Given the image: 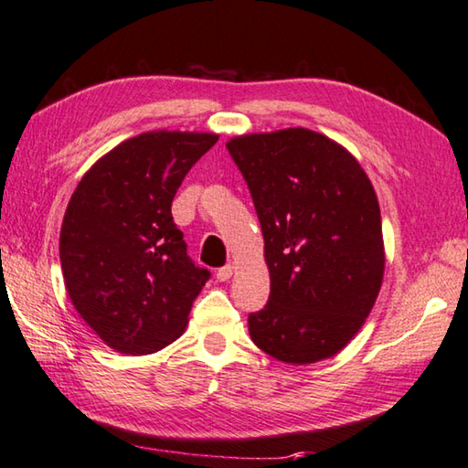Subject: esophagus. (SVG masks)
<instances>
[{"instance_id": "esophagus-1", "label": "esophagus", "mask_w": 468, "mask_h": 468, "mask_svg": "<svg viewBox=\"0 0 468 468\" xmlns=\"http://www.w3.org/2000/svg\"><path fill=\"white\" fill-rule=\"evenodd\" d=\"M232 275H234V267H232V264H226V267L218 269V272H216V277H218L219 281H228Z\"/></svg>"}]
</instances>
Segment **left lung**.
<instances>
[{
  "label": "left lung",
  "instance_id": "obj_1",
  "mask_svg": "<svg viewBox=\"0 0 468 468\" xmlns=\"http://www.w3.org/2000/svg\"><path fill=\"white\" fill-rule=\"evenodd\" d=\"M249 185L271 295L249 315L252 342L289 365L330 358L363 328L383 283L373 183L342 144L285 128L226 143Z\"/></svg>",
  "mask_w": 468,
  "mask_h": 468
}]
</instances>
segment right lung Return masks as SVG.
Here are the masks:
<instances>
[{
  "instance_id": "right-lung-1",
  "label": "right lung",
  "mask_w": 468,
  "mask_h": 468,
  "mask_svg": "<svg viewBox=\"0 0 468 468\" xmlns=\"http://www.w3.org/2000/svg\"><path fill=\"white\" fill-rule=\"evenodd\" d=\"M216 143L207 132H144L103 154L70 196L58 240L67 293L122 355H151L177 340L209 279L187 257L171 204Z\"/></svg>"
}]
</instances>
